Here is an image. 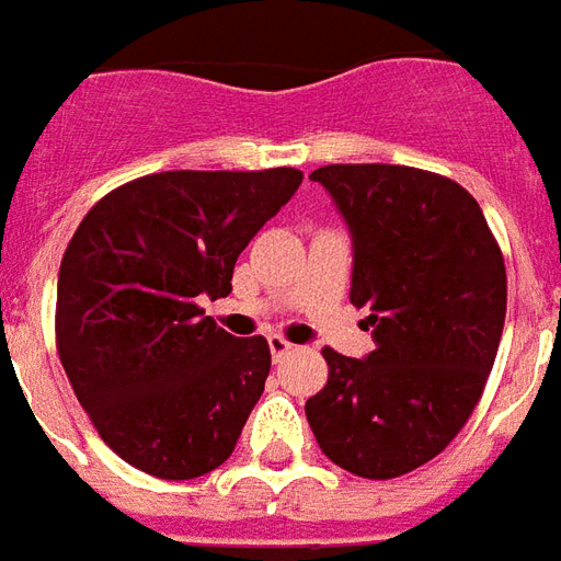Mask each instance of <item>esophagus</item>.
<instances>
[{"instance_id": "1", "label": "esophagus", "mask_w": 561, "mask_h": 561, "mask_svg": "<svg viewBox=\"0 0 561 561\" xmlns=\"http://www.w3.org/2000/svg\"><path fill=\"white\" fill-rule=\"evenodd\" d=\"M267 345H270V354H273V364H282V360L294 352V345L285 340V336H270Z\"/></svg>"}]
</instances>
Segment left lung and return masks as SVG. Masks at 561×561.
<instances>
[{
  "instance_id": "8db88e82",
  "label": "left lung",
  "mask_w": 561,
  "mask_h": 561,
  "mask_svg": "<svg viewBox=\"0 0 561 561\" xmlns=\"http://www.w3.org/2000/svg\"><path fill=\"white\" fill-rule=\"evenodd\" d=\"M354 249L352 304L369 306L364 360L324 348L306 421L340 469L388 481L430 462L469 421L505 328L507 279L478 201L402 164H328Z\"/></svg>"
}]
</instances>
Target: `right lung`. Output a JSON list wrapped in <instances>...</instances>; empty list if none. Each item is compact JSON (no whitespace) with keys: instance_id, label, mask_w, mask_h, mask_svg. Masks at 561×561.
I'll return each mask as SVG.
<instances>
[{"instance_id":"add662e5","label":"right lung","mask_w":561,"mask_h":561,"mask_svg":"<svg viewBox=\"0 0 561 561\" xmlns=\"http://www.w3.org/2000/svg\"><path fill=\"white\" fill-rule=\"evenodd\" d=\"M300 183L294 168L149 173L83 216L59 267L56 348L128 466L192 481L233 454L270 345L231 336L201 300L231 294L240 252Z\"/></svg>"}]
</instances>
